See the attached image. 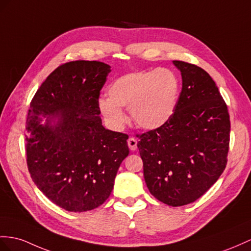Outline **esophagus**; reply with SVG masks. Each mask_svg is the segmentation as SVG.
<instances>
[{
	"label": "esophagus",
	"instance_id": "1",
	"mask_svg": "<svg viewBox=\"0 0 251 251\" xmlns=\"http://www.w3.org/2000/svg\"><path fill=\"white\" fill-rule=\"evenodd\" d=\"M127 144H128V147H129L130 151H136L137 150V144H138V141L134 139V138H129L127 141Z\"/></svg>",
	"mask_w": 251,
	"mask_h": 251
}]
</instances>
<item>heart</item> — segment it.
I'll return each mask as SVG.
<instances>
[{
	"mask_svg": "<svg viewBox=\"0 0 251 251\" xmlns=\"http://www.w3.org/2000/svg\"><path fill=\"white\" fill-rule=\"evenodd\" d=\"M179 85L168 69L137 71L118 77L108 88L109 98L99 100V110L107 124L120 130L127 122L123 108L144 129H156L169 121L174 111Z\"/></svg>",
	"mask_w": 251,
	"mask_h": 251,
	"instance_id": "1",
	"label": "heart"
}]
</instances>
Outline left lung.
I'll return each mask as SVG.
<instances>
[{
	"mask_svg": "<svg viewBox=\"0 0 251 251\" xmlns=\"http://www.w3.org/2000/svg\"><path fill=\"white\" fill-rule=\"evenodd\" d=\"M181 93L164 125L140 136L147 188L158 201L180 207L202 196L227 164L230 120L214 80L195 64L174 60Z\"/></svg>",
	"mask_w": 251,
	"mask_h": 251,
	"instance_id": "1",
	"label": "left lung"
}]
</instances>
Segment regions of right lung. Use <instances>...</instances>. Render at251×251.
I'll use <instances>...</instances> for the list:
<instances>
[{
  "label": "right lung",
  "mask_w": 251,
  "mask_h": 251,
  "mask_svg": "<svg viewBox=\"0 0 251 251\" xmlns=\"http://www.w3.org/2000/svg\"><path fill=\"white\" fill-rule=\"evenodd\" d=\"M110 68L100 61L64 63L30 102L25 139L30 177L50 201L70 212L104 203L129 153L127 134L106 129L100 117V91Z\"/></svg>",
  "instance_id": "right-lung-1"
}]
</instances>
